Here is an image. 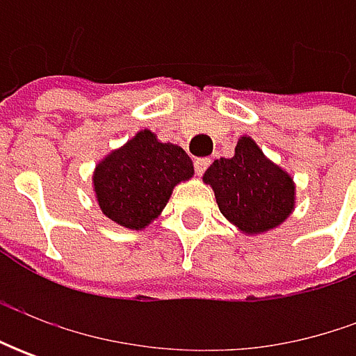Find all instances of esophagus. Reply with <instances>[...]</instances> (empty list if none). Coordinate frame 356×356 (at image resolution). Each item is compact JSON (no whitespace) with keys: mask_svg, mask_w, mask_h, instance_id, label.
Masks as SVG:
<instances>
[{"mask_svg":"<svg viewBox=\"0 0 356 356\" xmlns=\"http://www.w3.org/2000/svg\"><path fill=\"white\" fill-rule=\"evenodd\" d=\"M210 162H212L210 158H196V160H194V170H196V174L202 176V174L206 172V168L210 166Z\"/></svg>","mask_w":356,"mask_h":356,"instance_id":"obj_1","label":"esophagus"}]
</instances>
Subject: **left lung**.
<instances>
[{"label": "left lung", "mask_w": 356, "mask_h": 356, "mask_svg": "<svg viewBox=\"0 0 356 356\" xmlns=\"http://www.w3.org/2000/svg\"><path fill=\"white\" fill-rule=\"evenodd\" d=\"M204 182L213 188L220 212L245 234L280 226L293 210L289 174L271 164L248 136L239 138L236 156L213 160Z\"/></svg>", "instance_id": "left-lung-1"}]
</instances>
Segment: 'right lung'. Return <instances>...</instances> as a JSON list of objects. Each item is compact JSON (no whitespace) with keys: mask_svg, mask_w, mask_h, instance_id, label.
Returning <instances> with one entry per match:
<instances>
[{"mask_svg":"<svg viewBox=\"0 0 356 356\" xmlns=\"http://www.w3.org/2000/svg\"><path fill=\"white\" fill-rule=\"evenodd\" d=\"M192 174V160L180 146L158 143L150 130H143L104 158L92 182L106 218L130 229H140L162 212L172 188Z\"/></svg>","mask_w":356,"mask_h":356,"instance_id":"add662e5","label":"right lung"}]
</instances>
